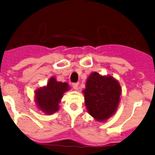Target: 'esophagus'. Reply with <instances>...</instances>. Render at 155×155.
<instances>
[{"label": "esophagus", "instance_id": "obj_1", "mask_svg": "<svg viewBox=\"0 0 155 155\" xmlns=\"http://www.w3.org/2000/svg\"><path fill=\"white\" fill-rule=\"evenodd\" d=\"M72 86H73V87L75 89V90H77L78 87H79V83H78V82H76V83H73V84H72Z\"/></svg>", "mask_w": 155, "mask_h": 155}]
</instances>
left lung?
<instances>
[{
    "instance_id": "8db88e82",
    "label": "left lung",
    "mask_w": 155,
    "mask_h": 155,
    "mask_svg": "<svg viewBox=\"0 0 155 155\" xmlns=\"http://www.w3.org/2000/svg\"><path fill=\"white\" fill-rule=\"evenodd\" d=\"M85 104L89 114L97 121H106L116 111L121 89L119 83L110 76L92 73L87 79Z\"/></svg>"
}]
</instances>
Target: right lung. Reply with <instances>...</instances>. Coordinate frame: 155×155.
<instances>
[{
	"label": "right lung",
	"instance_id": "1",
	"mask_svg": "<svg viewBox=\"0 0 155 155\" xmlns=\"http://www.w3.org/2000/svg\"><path fill=\"white\" fill-rule=\"evenodd\" d=\"M68 89V83L57 82L54 77L51 78L46 87L38 89L36 92V102L38 107L48 115L57 112L63 94Z\"/></svg>",
	"mask_w": 155,
	"mask_h": 155
}]
</instances>
